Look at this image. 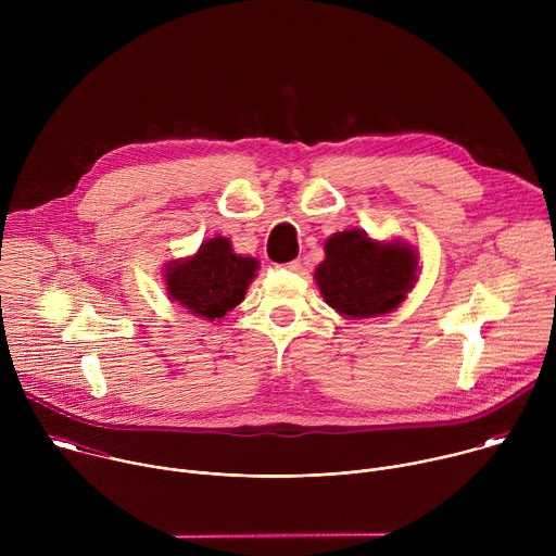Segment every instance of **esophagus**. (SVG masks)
Returning <instances> with one entry per match:
<instances>
[{"mask_svg":"<svg viewBox=\"0 0 556 556\" xmlns=\"http://www.w3.org/2000/svg\"><path fill=\"white\" fill-rule=\"evenodd\" d=\"M286 268L292 270V273H301V270H303V262H301V260H292V262L286 264Z\"/></svg>","mask_w":556,"mask_h":556,"instance_id":"obj_1","label":"esophagus"}]
</instances>
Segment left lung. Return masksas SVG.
Listing matches in <instances>:
<instances>
[{
	"mask_svg": "<svg viewBox=\"0 0 556 556\" xmlns=\"http://www.w3.org/2000/svg\"><path fill=\"white\" fill-rule=\"evenodd\" d=\"M416 253L407 244H380L361 230H343L326 242L316 268L324 299L341 314L365 319L393 309L416 279Z\"/></svg>",
	"mask_w": 556,
	"mask_h": 556,
	"instance_id": "left-lung-1",
	"label": "left lung"
}]
</instances>
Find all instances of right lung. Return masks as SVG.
I'll use <instances>...</instances> for the list:
<instances>
[{
    "label": "right lung",
    "mask_w": 556,
    "mask_h": 556,
    "mask_svg": "<svg viewBox=\"0 0 556 556\" xmlns=\"http://www.w3.org/2000/svg\"><path fill=\"white\" fill-rule=\"evenodd\" d=\"M255 270L253 257L235 255L226 237H215L195 257L167 270V288L189 312L215 321L244 299Z\"/></svg>",
    "instance_id": "add662e5"
}]
</instances>
